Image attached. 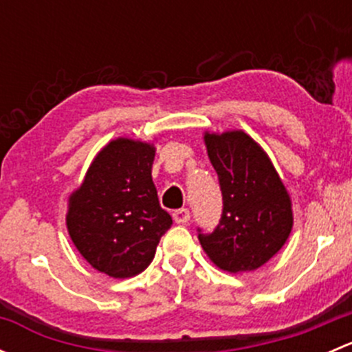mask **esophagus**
Instances as JSON below:
<instances>
[{
	"instance_id": "34e87169",
	"label": "esophagus",
	"mask_w": 352,
	"mask_h": 352,
	"mask_svg": "<svg viewBox=\"0 0 352 352\" xmlns=\"http://www.w3.org/2000/svg\"><path fill=\"white\" fill-rule=\"evenodd\" d=\"M190 219V212L187 208H180L177 211H173V221L179 223V225H186Z\"/></svg>"
}]
</instances>
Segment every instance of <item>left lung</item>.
I'll return each instance as SVG.
<instances>
[{"label":"left lung","instance_id":"left-lung-1","mask_svg":"<svg viewBox=\"0 0 352 352\" xmlns=\"http://www.w3.org/2000/svg\"><path fill=\"white\" fill-rule=\"evenodd\" d=\"M218 173L223 212L199 242L219 269L254 271L281 250L293 228L291 201L269 156L243 131L206 134Z\"/></svg>","mask_w":352,"mask_h":352}]
</instances>
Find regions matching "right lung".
<instances>
[{
  "label": "right lung",
  "mask_w": 352,
  "mask_h": 352,
  "mask_svg": "<svg viewBox=\"0 0 352 352\" xmlns=\"http://www.w3.org/2000/svg\"><path fill=\"white\" fill-rule=\"evenodd\" d=\"M155 148L119 138L97 155L69 197L67 232L88 264L124 279L151 264L172 226L151 179Z\"/></svg>",
  "instance_id": "1"
}]
</instances>
